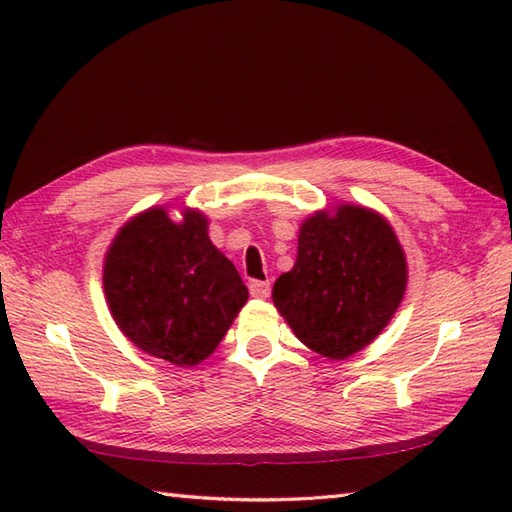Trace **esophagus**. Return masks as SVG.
<instances>
[{
    "label": "esophagus",
    "instance_id": "esophagus-1",
    "mask_svg": "<svg viewBox=\"0 0 512 512\" xmlns=\"http://www.w3.org/2000/svg\"><path fill=\"white\" fill-rule=\"evenodd\" d=\"M248 290H250V295H253L255 299H266L270 295V281H259V279L250 281Z\"/></svg>",
    "mask_w": 512,
    "mask_h": 512
}]
</instances>
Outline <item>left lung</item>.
<instances>
[{
    "instance_id": "8db88e82",
    "label": "left lung",
    "mask_w": 512,
    "mask_h": 512,
    "mask_svg": "<svg viewBox=\"0 0 512 512\" xmlns=\"http://www.w3.org/2000/svg\"><path fill=\"white\" fill-rule=\"evenodd\" d=\"M407 288V259L385 217L339 204L301 224L297 262L273 301L297 339L341 361L387 328Z\"/></svg>"
}]
</instances>
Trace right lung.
Wrapping results in <instances>:
<instances>
[{"label": "right lung", "mask_w": 512, "mask_h": 512, "mask_svg": "<svg viewBox=\"0 0 512 512\" xmlns=\"http://www.w3.org/2000/svg\"><path fill=\"white\" fill-rule=\"evenodd\" d=\"M209 220L165 209L129 220L105 255L103 288L118 328L140 350L191 367L224 339L248 288L231 259L213 246Z\"/></svg>", "instance_id": "right-lung-1"}]
</instances>
